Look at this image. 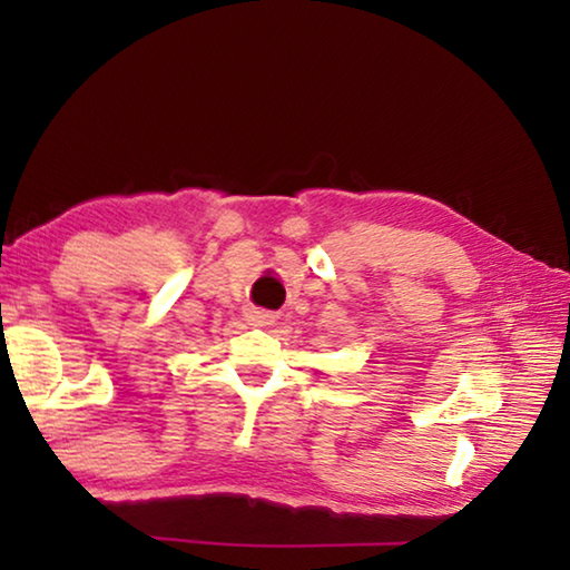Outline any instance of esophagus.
Returning <instances> with one entry per match:
<instances>
[{"instance_id": "34e87169", "label": "esophagus", "mask_w": 570, "mask_h": 570, "mask_svg": "<svg viewBox=\"0 0 570 570\" xmlns=\"http://www.w3.org/2000/svg\"><path fill=\"white\" fill-rule=\"evenodd\" d=\"M250 324L256 326H266V324H274L276 316L272 312H264V308H250V312L246 314Z\"/></svg>"}]
</instances>
